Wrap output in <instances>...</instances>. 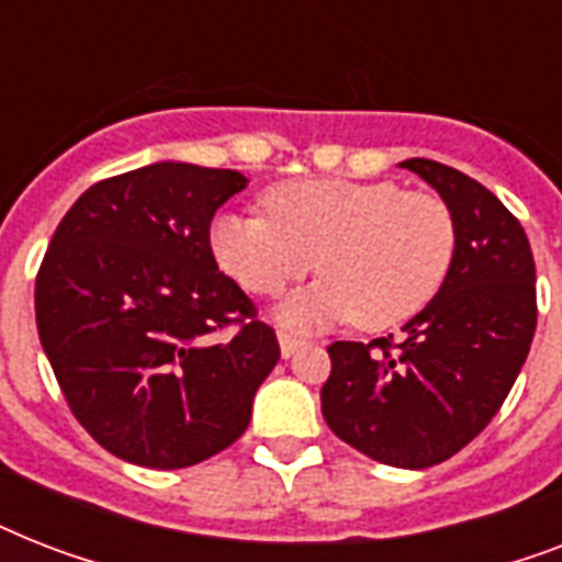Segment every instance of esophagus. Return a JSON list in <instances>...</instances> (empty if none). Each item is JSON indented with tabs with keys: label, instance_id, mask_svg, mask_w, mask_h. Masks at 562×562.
Here are the masks:
<instances>
[{
	"label": "esophagus",
	"instance_id": "obj_1",
	"mask_svg": "<svg viewBox=\"0 0 562 562\" xmlns=\"http://www.w3.org/2000/svg\"><path fill=\"white\" fill-rule=\"evenodd\" d=\"M277 341H280L282 359H291V356L303 347V338H297V335H291V333H280L277 335Z\"/></svg>",
	"mask_w": 562,
	"mask_h": 562
}]
</instances>
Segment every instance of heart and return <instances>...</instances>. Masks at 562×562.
<instances>
[{"label": "heart", "mask_w": 562, "mask_h": 562, "mask_svg": "<svg viewBox=\"0 0 562 562\" xmlns=\"http://www.w3.org/2000/svg\"><path fill=\"white\" fill-rule=\"evenodd\" d=\"M262 215L212 221L215 262L250 294L273 297L312 268L324 280L291 294L277 321L308 333L352 321L382 333L435 300L452 268L454 218L437 194L391 180H291L265 192Z\"/></svg>", "instance_id": "b5f03b06"}]
</instances>
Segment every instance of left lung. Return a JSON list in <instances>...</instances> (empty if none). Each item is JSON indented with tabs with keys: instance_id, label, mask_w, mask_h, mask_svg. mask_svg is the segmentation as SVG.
<instances>
[{
	"instance_id": "8db88e82",
	"label": "left lung",
	"mask_w": 562,
	"mask_h": 562,
	"mask_svg": "<svg viewBox=\"0 0 562 562\" xmlns=\"http://www.w3.org/2000/svg\"><path fill=\"white\" fill-rule=\"evenodd\" d=\"M400 166L452 212V268L396 344L387 335L329 347L321 408L361 454L426 470L461 452L507 400L537 329V268L522 224L479 180L423 157Z\"/></svg>"
}]
</instances>
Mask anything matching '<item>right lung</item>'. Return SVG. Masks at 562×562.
I'll use <instances>...</instances> for the list:
<instances>
[{
	"label": "right lung",
	"mask_w": 562,
	"mask_h": 562,
	"mask_svg": "<svg viewBox=\"0 0 562 562\" xmlns=\"http://www.w3.org/2000/svg\"><path fill=\"white\" fill-rule=\"evenodd\" d=\"M245 187L233 169L151 162L87 189L48 241L40 344L78 423L122 461L183 470L236 443L280 361L210 247L212 215Z\"/></svg>",
	"instance_id": "obj_1"
}]
</instances>
